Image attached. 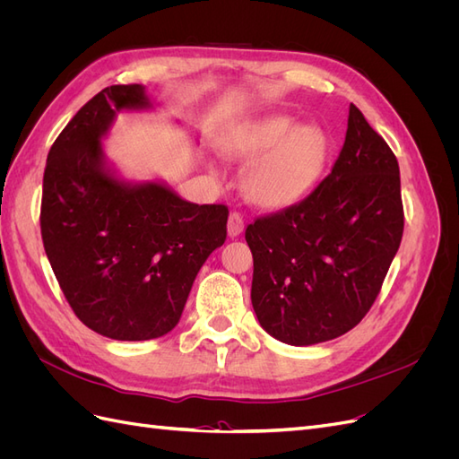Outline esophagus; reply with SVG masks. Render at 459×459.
<instances>
[{"label": "esophagus", "instance_id": "34e87169", "mask_svg": "<svg viewBox=\"0 0 459 459\" xmlns=\"http://www.w3.org/2000/svg\"><path fill=\"white\" fill-rule=\"evenodd\" d=\"M243 216L239 212H231L228 218V235L230 238H238V235L243 233Z\"/></svg>", "mask_w": 459, "mask_h": 459}]
</instances>
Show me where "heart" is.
<instances>
[{
  "instance_id": "heart-1",
  "label": "heart",
  "mask_w": 459,
  "mask_h": 459,
  "mask_svg": "<svg viewBox=\"0 0 459 459\" xmlns=\"http://www.w3.org/2000/svg\"><path fill=\"white\" fill-rule=\"evenodd\" d=\"M231 157L251 160L241 178L243 195L260 208L293 204L316 186L329 157V137L316 124L272 115L233 130L224 143Z\"/></svg>"
}]
</instances>
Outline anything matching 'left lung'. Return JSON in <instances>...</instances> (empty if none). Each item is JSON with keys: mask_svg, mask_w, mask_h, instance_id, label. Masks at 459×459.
<instances>
[{"mask_svg": "<svg viewBox=\"0 0 459 459\" xmlns=\"http://www.w3.org/2000/svg\"><path fill=\"white\" fill-rule=\"evenodd\" d=\"M402 231L398 160L351 105L331 174L307 199L258 218L245 231L260 325L293 346L344 335L377 299Z\"/></svg>", "mask_w": 459, "mask_h": 459, "instance_id": "8db88e82", "label": "left lung"}]
</instances>
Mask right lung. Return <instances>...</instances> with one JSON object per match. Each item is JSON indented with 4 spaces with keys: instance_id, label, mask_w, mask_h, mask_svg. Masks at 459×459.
Returning a JSON list of instances; mask_svg holds the SVG:
<instances>
[{
    "instance_id": "1",
    "label": "right lung",
    "mask_w": 459,
    "mask_h": 459,
    "mask_svg": "<svg viewBox=\"0 0 459 459\" xmlns=\"http://www.w3.org/2000/svg\"><path fill=\"white\" fill-rule=\"evenodd\" d=\"M142 84L110 86L82 107L51 145L41 239L78 319L115 341L172 331L193 281L226 241L228 206L195 204L159 179L130 182L105 157L122 110H147Z\"/></svg>"
}]
</instances>
